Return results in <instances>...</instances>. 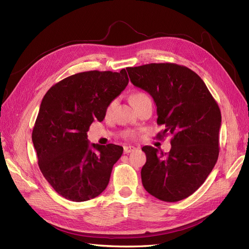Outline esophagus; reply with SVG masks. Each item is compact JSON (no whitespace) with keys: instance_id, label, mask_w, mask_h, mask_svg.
<instances>
[{"instance_id":"esophagus-1","label":"esophagus","mask_w":249,"mask_h":249,"mask_svg":"<svg viewBox=\"0 0 249 249\" xmlns=\"http://www.w3.org/2000/svg\"><path fill=\"white\" fill-rule=\"evenodd\" d=\"M135 149H136V147H134V146H124V154H129V153L134 152Z\"/></svg>"}]
</instances>
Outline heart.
Here are the masks:
<instances>
[{
	"label": "heart",
	"mask_w": 249,
	"mask_h": 249,
	"mask_svg": "<svg viewBox=\"0 0 249 249\" xmlns=\"http://www.w3.org/2000/svg\"><path fill=\"white\" fill-rule=\"evenodd\" d=\"M147 97H148L147 94L144 93V92H142V91H135V92H133V93L131 94V96H130V102H131L132 105H134V104H136V103H138V102H140V101H142V100L147 99ZM114 105H115V101H112V102L108 105V107H107V109H106V112L109 113V112L112 110V108L114 107ZM129 136H130V137H133V134H129Z\"/></svg>",
	"instance_id": "obj_1"
}]
</instances>
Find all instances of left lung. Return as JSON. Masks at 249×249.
Instances as JSON below:
<instances>
[{
    "label": "left lung",
    "mask_w": 249,
    "mask_h": 249,
    "mask_svg": "<svg viewBox=\"0 0 249 249\" xmlns=\"http://www.w3.org/2000/svg\"><path fill=\"white\" fill-rule=\"evenodd\" d=\"M133 85L145 90L157 106V124L171 134V149L143 146L144 189L156 198L175 202L190 196L205 183L219 155L221 113L197 73L176 63L127 67Z\"/></svg>",
    "instance_id": "obj_1"
}]
</instances>
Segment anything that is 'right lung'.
<instances>
[{
  "label": "right lung",
  "mask_w": 249,
  "mask_h": 249,
  "mask_svg": "<svg viewBox=\"0 0 249 249\" xmlns=\"http://www.w3.org/2000/svg\"><path fill=\"white\" fill-rule=\"evenodd\" d=\"M129 83L126 71H90L67 77L43 96L32 132L38 166L54 190L86 201L106 189L124 148L89 144L87 132L106 115L108 105Z\"/></svg>",
  "instance_id": "obj_1"
}]
</instances>
